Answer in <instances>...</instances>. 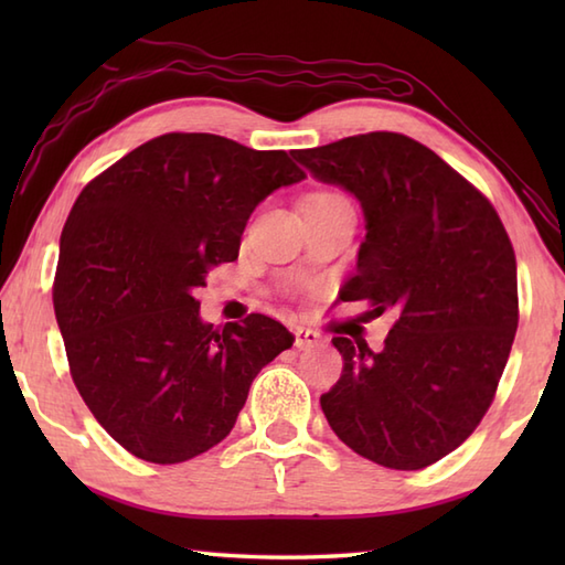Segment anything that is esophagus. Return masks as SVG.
Listing matches in <instances>:
<instances>
[{
	"instance_id": "esophagus-1",
	"label": "esophagus",
	"mask_w": 565,
	"mask_h": 565,
	"mask_svg": "<svg viewBox=\"0 0 565 565\" xmlns=\"http://www.w3.org/2000/svg\"><path fill=\"white\" fill-rule=\"evenodd\" d=\"M322 342V334L310 328H296V347L298 350H308V347H318Z\"/></svg>"
}]
</instances>
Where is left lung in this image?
<instances>
[{
	"mask_svg": "<svg viewBox=\"0 0 565 565\" xmlns=\"http://www.w3.org/2000/svg\"><path fill=\"white\" fill-rule=\"evenodd\" d=\"M294 158L364 211L340 298L398 316L379 352L332 338L344 369L322 413L359 456L417 471L463 444L493 403L518 332L512 243L481 191L407 136H352Z\"/></svg>",
	"mask_w": 565,
	"mask_h": 565,
	"instance_id": "8db88e82",
	"label": "left lung"
}]
</instances>
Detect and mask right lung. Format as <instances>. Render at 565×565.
Here are the masks:
<instances>
[{
    "instance_id": "add662e5",
    "label": "right lung",
    "mask_w": 565,
    "mask_h": 565,
    "mask_svg": "<svg viewBox=\"0 0 565 565\" xmlns=\"http://www.w3.org/2000/svg\"><path fill=\"white\" fill-rule=\"evenodd\" d=\"M303 179L284 150L167 134L82 189L60 235L55 318L84 403L138 459L179 463L223 441L252 381L294 344L259 313L213 330L196 289L237 259L252 211Z\"/></svg>"
}]
</instances>
